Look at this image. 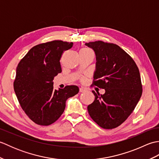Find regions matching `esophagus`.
I'll return each mask as SVG.
<instances>
[{"label": "esophagus", "mask_w": 159, "mask_h": 159, "mask_svg": "<svg viewBox=\"0 0 159 159\" xmlns=\"http://www.w3.org/2000/svg\"><path fill=\"white\" fill-rule=\"evenodd\" d=\"M85 89H84V88H82V87H81V88L79 89V92H80V93L84 92H85Z\"/></svg>", "instance_id": "obj_1"}]
</instances>
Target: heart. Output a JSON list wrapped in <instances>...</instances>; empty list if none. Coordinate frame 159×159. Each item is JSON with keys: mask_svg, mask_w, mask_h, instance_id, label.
Segmentation results:
<instances>
[{"mask_svg": "<svg viewBox=\"0 0 159 159\" xmlns=\"http://www.w3.org/2000/svg\"><path fill=\"white\" fill-rule=\"evenodd\" d=\"M80 52H83V53H93V51L91 49H89V48H83L82 49H80ZM84 78H82L81 79V80H84Z\"/></svg>", "mask_w": 159, "mask_h": 159, "instance_id": "obj_1", "label": "heart"}]
</instances>
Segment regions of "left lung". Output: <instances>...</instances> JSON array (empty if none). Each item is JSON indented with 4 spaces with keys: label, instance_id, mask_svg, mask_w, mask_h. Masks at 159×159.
<instances>
[{
    "label": "left lung",
    "instance_id": "left-lung-1",
    "mask_svg": "<svg viewBox=\"0 0 159 159\" xmlns=\"http://www.w3.org/2000/svg\"><path fill=\"white\" fill-rule=\"evenodd\" d=\"M85 45L96 56L92 85L105 89L103 95L92 91L95 100L87 110L98 126L112 129L125 121L139 102L143 91L139 70L133 58L117 44L96 41Z\"/></svg>",
    "mask_w": 159,
    "mask_h": 159
}]
</instances>
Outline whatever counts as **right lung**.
<instances>
[{
  "instance_id": "1",
  "label": "right lung",
  "mask_w": 159,
  "mask_h": 159,
  "mask_svg": "<svg viewBox=\"0 0 159 159\" xmlns=\"http://www.w3.org/2000/svg\"><path fill=\"white\" fill-rule=\"evenodd\" d=\"M72 42L61 40L33 46L16 68L13 88L22 109L33 122L48 126L59 119L68 98L79 92L76 85L54 89L53 79L61 72L60 59Z\"/></svg>"
}]
</instances>
